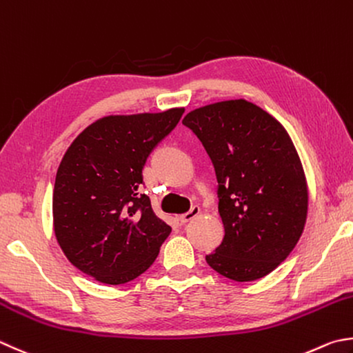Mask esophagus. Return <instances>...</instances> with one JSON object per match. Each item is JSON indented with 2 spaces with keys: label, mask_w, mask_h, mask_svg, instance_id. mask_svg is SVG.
<instances>
[{
  "label": "esophagus",
  "mask_w": 353,
  "mask_h": 353,
  "mask_svg": "<svg viewBox=\"0 0 353 353\" xmlns=\"http://www.w3.org/2000/svg\"><path fill=\"white\" fill-rule=\"evenodd\" d=\"M199 212H201V209H199V205H194V208H192L189 212H185V214L179 215V216H178V219L184 224V223L190 221L192 218H195L196 215H199Z\"/></svg>",
  "instance_id": "obj_1"
}]
</instances>
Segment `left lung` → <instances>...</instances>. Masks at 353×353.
I'll list each match as a JSON object with an SVG mask.
<instances>
[{
    "label": "left lung",
    "instance_id": "left-lung-1",
    "mask_svg": "<svg viewBox=\"0 0 353 353\" xmlns=\"http://www.w3.org/2000/svg\"><path fill=\"white\" fill-rule=\"evenodd\" d=\"M183 123L201 139L219 185L224 238L205 261L239 283L269 275L294 250L307 218V181L288 130L245 99L203 105Z\"/></svg>",
    "mask_w": 353,
    "mask_h": 353
}]
</instances>
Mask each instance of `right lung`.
Wrapping results in <instances>:
<instances>
[{
	"label": "right lung",
	"mask_w": 353,
	"mask_h": 353,
	"mask_svg": "<svg viewBox=\"0 0 353 353\" xmlns=\"http://www.w3.org/2000/svg\"><path fill=\"white\" fill-rule=\"evenodd\" d=\"M183 114L174 108L103 117L65 150L53 188V230L69 261L94 280H135L172 232L139 189L145 159Z\"/></svg>",
	"instance_id": "add662e5"
}]
</instances>
